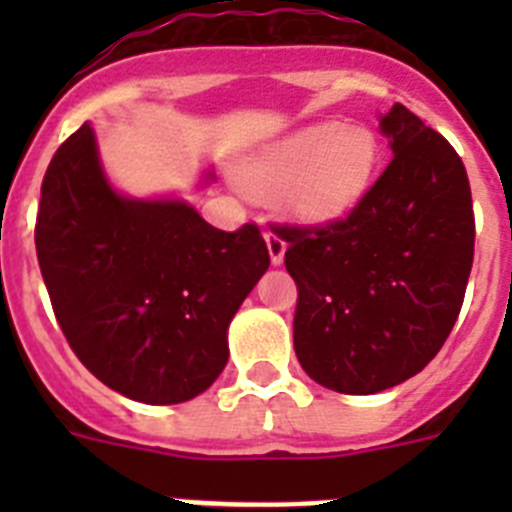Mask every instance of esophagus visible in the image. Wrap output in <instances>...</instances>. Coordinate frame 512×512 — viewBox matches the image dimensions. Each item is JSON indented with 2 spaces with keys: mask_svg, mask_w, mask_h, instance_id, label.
I'll return each instance as SVG.
<instances>
[{
  "mask_svg": "<svg viewBox=\"0 0 512 512\" xmlns=\"http://www.w3.org/2000/svg\"><path fill=\"white\" fill-rule=\"evenodd\" d=\"M266 248H269L271 264H274V266L282 264V261H284V251H287V243H284L282 235L266 233Z\"/></svg>",
  "mask_w": 512,
  "mask_h": 512,
  "instance_id": "obj_1",
  "label": "esophagus"
}]
</instances>
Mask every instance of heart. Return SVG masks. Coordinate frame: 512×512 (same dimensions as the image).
Segmentation results:
<instances>
[{
  "mask_svg": "<svg viewBox=\"0 0 512 512\" xmlns=\"http://www.w3.org/2000/svg\"><path fill=\"white\" fill-rule=\"evenodd\" d=\"M379 138L366 125L315 122L248 156L241 182L261 197H277L300 225H328L351 215L372 189Z\"/></svg>",
  "mask_w": 512,
  "mask_h": 512,
  "instance_id": "1",
  "label": "heart"
}]
</instances>
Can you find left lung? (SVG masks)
Here are the masks:
<instances>
[{"mask_svg":"<svg viewBox=\"0 0 512 512\" xmlns=\"http://www.w3.org/2000/svg\"><path fill=\"white\" fill-rule=\"evenodd\" d=\"M392 161L361 205L325 228H279L297 282L295 354L343 395H377L423 372L459 318L474 259L467 169L449 140L392 104Z\"/></svg>","mask_w":512,"mask_h":512,"instance_id":"1","label":"left lung"}]
</instances>
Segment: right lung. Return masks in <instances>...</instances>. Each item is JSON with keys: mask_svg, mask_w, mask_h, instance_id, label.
Segmentation results:
<instances>
[{"mask_svg": "<svg viewBox=\"0 0 512 512\" xmlns=\"http://www.w3.org/2000/svg\"><path fill=\"white\" fill-rule=\"evenodd\" d=\"M212 182L207 166L200 187ZM35 248L81 364L146 405L192 400L223 374L230 320L269 269L256 225L225 233L182 197L120 192L89 122L45 171Z\"/></svg>", "mask_w": 512, "mask_h": 512, "instance_id": "right-lung-1", "label": "right lung"}]
</instances>
